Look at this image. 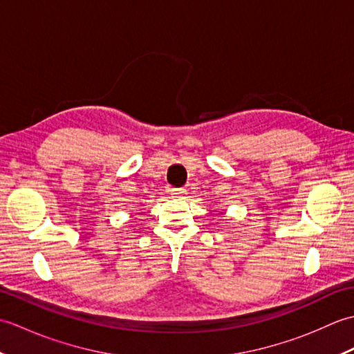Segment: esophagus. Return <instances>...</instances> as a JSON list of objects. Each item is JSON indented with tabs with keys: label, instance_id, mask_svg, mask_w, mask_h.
Here are the masks:
<instances>
[{
	"label": "esophagus",
	"instance_id": "esophagus-1",
	"mask_svg": "<svg viewBox=\"0 0 354 354\" xmlns=\"http://www.w3.org/2000/svg\"><path fill=\"white\" fill-rule=\"evenodd\" d=\"M170 193L173 194V196L181 198V196H184V194L187 193V190H185V189H171V190H170Z\"/></svg>",
	"mask_w": 354,
	"mask_h": 354
}]
</instances>
